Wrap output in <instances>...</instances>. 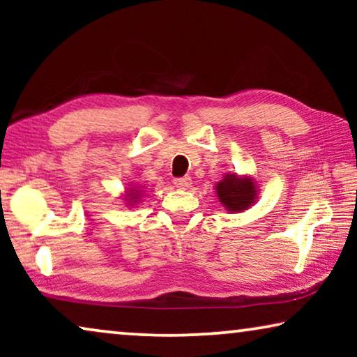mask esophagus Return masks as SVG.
I'll use <instances>...</instances> for the list:
<instances>
[{"label":"esophagus","mask_w":357,"mask_h":357,"mask_svg":"<svg viewBox=\"0 0 357 357\" xmlns=\"http://www.w3.org/2000/svg\"><path fill=\"white\" fill-rule=\"evenodd\" d=\"M174 185L178 188H188L192 185V178L190 177H177L174 178Z\"/></svg>","instance_id":"obj_1"}]
</instances>
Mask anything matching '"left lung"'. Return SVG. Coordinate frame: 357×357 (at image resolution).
Here are the masks:
<instances>
[{
    "mask_svg": "<svg viewBox=\"0 0 357 357\" xmlns=\"http://www.w3.org/2000/svg\"><path fill=\"white\" fill-rule=\"evenodd\" d=\"M218 198L229 211H243L255 202L257 192L252 178H238L236 174H229L216 185Z\"/></svg>",
    "mask_w": 357,
    "mask_h": 357,
    "instance_id": "8db88e82",
    "label": "left lung"
}]
</instances>
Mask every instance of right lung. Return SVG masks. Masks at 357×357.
Returning <instances> with one entry per match:
<instances>
[{
  "label": "right lung",
  "mask_w": 357,
  "mask_h": 357,
  "mask_svg": "<svg viewBox=\"0 0 357 357\" xmlns=\"http://www.w3.org/2000/svg\"><path fill=\"white\" fill-rule=\"evenodd\" d=\"M130 195H131V197H133V199L138 198V192H133V193H130Z\"/></svg>",
  "instance_id": "add662e5"
}]
</instances>
